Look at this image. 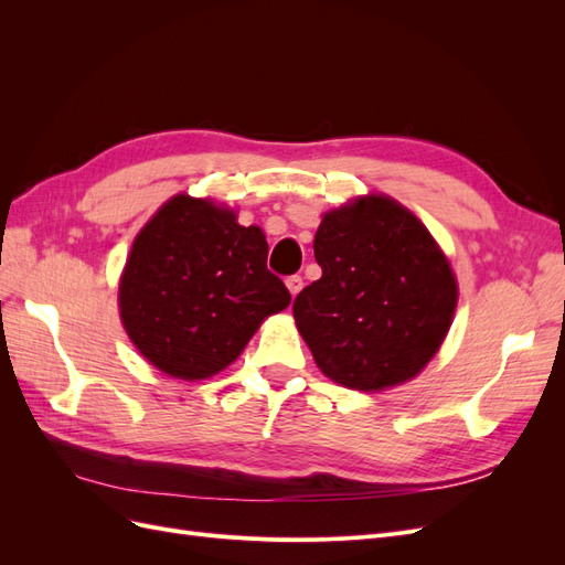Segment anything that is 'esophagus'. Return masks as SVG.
I'll return each instance as SVG.
<instances>
[{"instance_id":"1","label":"esophagus","mask_w":565,"mask_h":565,"mask_svg":"<svg viewBox=\"0 0 565 565\" xmlns=\"http://www.w3.org/2000/svg\"><path fill=\"white\" fill-rule=\"evenodd\" d=\"M285 285H287V289H289V295L297 297V295L301 292V287H303V278H301V276H289V278L285 280Z\"/></svg>"}]
</instances>
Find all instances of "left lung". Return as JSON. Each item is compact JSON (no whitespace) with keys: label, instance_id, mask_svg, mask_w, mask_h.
<instances>
[{"label":"left lung","instance_id":"1","mask_svg":"<svg viewBox=\"0 0 565 565\" xmlns=\"http://www.w3.org/2000/svg\"><path fill=\"white\" fill-rule=\"evenodd\" d=\"M320 280L295 299L297 328L332 382L382 391L413 380L446 339L457 280L431 233L386 195L322 216Z\"/></svg>","mask_w":565,"mask_h":565}]
</instances>
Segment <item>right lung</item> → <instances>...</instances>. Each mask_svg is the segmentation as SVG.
<instances>
[{"mask_svg":"<svg viewBox=\"0 0 565 565\" xmlns=\"http://www.w3.org/2000/svg\"><path fill=\"white\" fill-rule=\"evenodd\" d=\"M266 256L262 228L241 226L235 212L191 195L164 202L136 235L119 280V318L134 347L185 382L228 367L292 301Z\"/></svg>","mask_w":565,"mask_h":565,"instance_id":"1","label":"right lung"}]
</instances>
